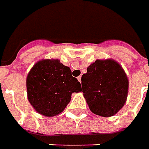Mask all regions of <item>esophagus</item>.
<instances>
[{
  "label": "esophagus",
  "instance_id": "34e87169",
  "mask_svg": "<svg viewBox=\"0 0 149 149\" xmlns=\"http://www.w3.org/2000/svg\"><path fill=\"white\" fill-rule=\"evenodd\" d=\"M78 80H79V82H81V76H79L78 77Z\"/></svg>",
  "mask_w": 149,
  "mask_h": 149
}]
</instances>
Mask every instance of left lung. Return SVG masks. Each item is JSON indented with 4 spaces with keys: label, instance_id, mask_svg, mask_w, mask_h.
<instances>
[{
    "label": "left lung",
    "instance_id": "left-lung-1",
    "mask_svg": "<svg viewBox=\"0 0 149 149\" xmlns=\"http://www.w3.org/2000/svg\"><path fill=\"white\" fill-rule=\"evenodd\" d=\"M84 97L95 114L110 117L124 105L129 79L121 65L113 60H97L81 78Z\"/></svg>",
    "mask_w": 149,
    "mask_h": 149
}]
</instances>
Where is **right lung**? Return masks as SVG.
<instances>
[{
    "mask_svg": "<svg viewBox=\"0 0 149 149\" xmlns=\"http://www.w3.org/2000/svg\"><path fill=\"white\" fill-rule=\"evenodd\" d=\"M28 100L35 110L46 117L60 113L71 95L82 90L70 67L59 60H42L32 67L26 78Z\"/></svg>",
    "mask_w": 149,
    "mask_h": 149,
    "instance_id": "add662e5",
    "label": "right lung"
}]
</instances>
